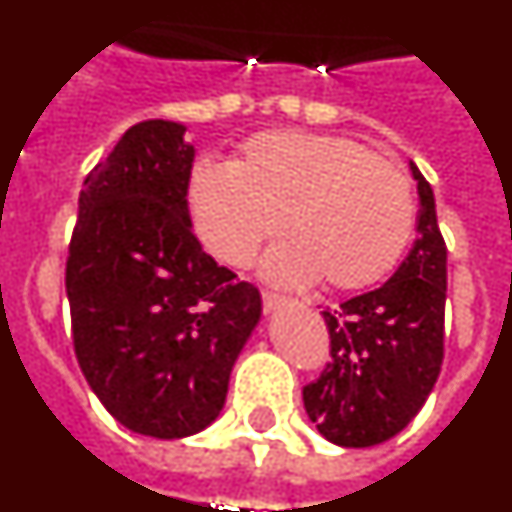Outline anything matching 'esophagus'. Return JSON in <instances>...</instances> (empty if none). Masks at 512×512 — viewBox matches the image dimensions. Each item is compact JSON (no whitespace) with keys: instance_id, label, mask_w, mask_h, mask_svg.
Segmentation results:
<instances>
[{"instance_id":"1","label":"esophagus","mask_w":512,"mask_h":512,"mask_svg":"<svg viewBox=\"0 0 512 512\" xmlns=\"http://www.w3.org/2000/svg\"><path fill=\"white\" fill-rule=\"evenodd\" d=\"M261 302H264L266 312H274L277 307L287 305V300H284V297H279V295H274V292H261Z\"/></svg>"}]
</instances>
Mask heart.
<instances>
[{"label": "heart", "mask_w": 512, "mask_h": 512, "mask_svg": "<svg viewBox=\"0 0 512 512\" xmlns=\"http://www.w3.org/2000/svg\"><path fill=\"white\" fill-rule=\"evenodd\" d=\"M192 223L217 259L243 266L282 225L264 274L320 279L336 292L374 287L402 259L415 223L408 176L356 140L315 133L256 135L233 166L200 161L187 187Z\"/></svg>", "instance_id": "b5f03b06"}]
</instances>
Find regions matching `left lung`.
Returning <instances> with one entry per match:
<instances>
[{"mask_svg":"<svg viewBox=\"0 0 512 512\" xmlns=\"http://www.w3.org/2000/svg\"><path fill=\"white\" fill-rule=\"evenodd\" d=\"M418 182V238L379 289L325 310L330 356L302 390L307 418L343 449L390 441L418 415L443 361L446 243L438 230L431 184Z\"/></svg>","mask_w":512,"mask_h":512,"instance_id":"8db88e82","label":"left lung"}]
</instances>
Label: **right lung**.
<instances>
[{"label": "right lung", "instance_id": "right-lung-1", "mask_svg": "<svg viewBox=\"0 0 512 512\" xmlns=\"http://www.w3.org/2000/svg\"><path fill=\"white\" fill-rule=\"evenodd\" d=\"M182 122H138L84 179L66 261L76 359L128 431L187 438L220 415L233 364L261 320L192 233L194 146Z\"/></svg>", "mask_w": 512, "mask_h": 512}]
</instances>
